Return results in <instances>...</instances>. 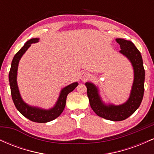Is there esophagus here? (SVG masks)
<instances>
[{"label":"esophagus","instance_id":"1","mask_svg":"<svg viewBox=\"0 0 154 154\" xmlns=\"http://www.w3.org/2000/svg\"><path fill=\"white\" fill-rule=\"evenodd\" d=\"M80 77L82 79H85L86 77H88V74L85 72H82L80 74Z\"/></svg>","mask_w":154,"mask_h":154}]
</instances>
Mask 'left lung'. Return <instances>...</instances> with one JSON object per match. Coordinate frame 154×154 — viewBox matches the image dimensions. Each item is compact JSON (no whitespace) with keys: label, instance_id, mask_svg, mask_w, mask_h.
Returning <instances> with one entry per match:
<instances>
[{"label":"left lung","instance_id":"left-lung-1","mask_svg":"<svg viewBox=\"0 0 154 154\" xmlns=\"http://www.w3.org/2000/svg\"><path fill=\"white\" fill-rule=\"evenodd\" d=\"M116 41L120 45L119 52L130 60L133 67L134 81L128 100L121 105L105 104L93 83L88 82L85 85L90 105L95 114L103 119L118 122L131 116L140 105L144 93L145 69L140 53L131 41L122 38H116Z\"/></svg>","mask_w":154,"mask_h":154}]
</instances>
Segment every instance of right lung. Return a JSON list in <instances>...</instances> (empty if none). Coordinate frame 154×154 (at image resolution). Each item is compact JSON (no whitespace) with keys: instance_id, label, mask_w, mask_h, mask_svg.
Instances as JSON below:
<instances>
[{"instance_id":"add662e5","label":"right lung","mask_w":154,"mask_h":154,"mask_svg":"<svg viewBox=\"0 0 154 154\" xmlns=\"http://www.w3.org/2000/svg\"><path fill=\"white\" fill-rule=\"evenodd\" d=\"M38 41L39 38L30 39L27 42H26L24 46L15 54L14 57L12 60L8 79H9L12 100H13L14 103L17 110L23 116L31 121L38 123H45L56 119L63 112L65 105H66L67 95L75 89V88L78 85V82L72 83L63 88L61 91L59 98H58L56 104L54 107L50 109H43L38 107L31 106L22 100L20 93H19L17 81L19 62L23 54L30 47L31 44L38 43Z\"/></svg>"}]
</instances>
